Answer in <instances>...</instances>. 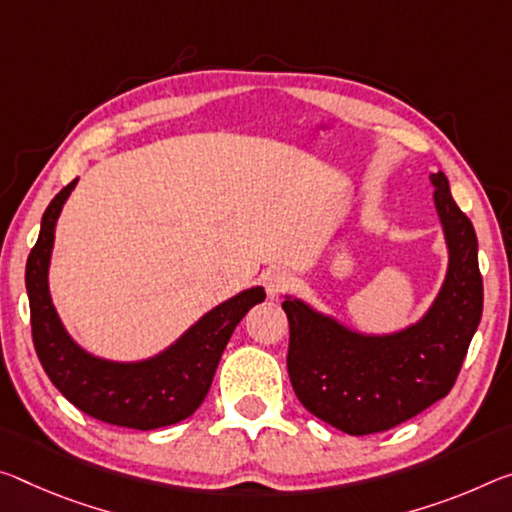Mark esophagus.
I'll list each match as a JSON object with an SVG mask.
<instances>
[{
	"label": "esophagus",
	"instance_id": "esophagus-1",
	"mask_svg": "<svg viewBox=\"0 0 512 512\" xmlns=\"http://www.w3.org/2000/svg\"><path fill=\"white\" fill-rule=\"evenodd\" d=\"M291 282H294V278L287 271H280V269H273V271H266L262 275V285L266 289V294H269L271 298L280 296L282 291H287L291 287Z\"/></svg>",
	"mask_w": 512,
	"mask_h": 512
}]
</instances>
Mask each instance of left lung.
Instances as JSON below:
<instances>
[{
    "mask_svg": "<svg viewBox=\"0 0 512 512\" xmlns=\"http://www.w3.org/2000/svg\"><path fill=\"white\" fill-rule=\"evenodd\" d=\"M428 180L449 262L440 291L415 323L369 332L298 296L285 294L282 303L289 319L287 369L298 401L348 435L389 431L444 399L481 323L474 225L453 200L442 170Z\"/></svg>",
    "mask_w": 512,
    "mask_h": 512,
    "instance_id": "left-lung-1",
    "label": "left lung"
}]
</instances>
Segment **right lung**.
<instances>
[{"instance_id": "right-lung-1", "label": "right lung", "mask_w": 512, "mask_h": 512, "mask_svg": "<svg viewBox=\"0 0 512 512\" xmlns=\"http://www.w3.org/2000/svg\"><path fill=\"white\" fill-rule=\"evenodd\" d=\"M77 182L79 177L45 209L38 241L27 259L24 285L38 360L54 387L86 415L136 431L177 424L205 401L234 328L250 307L266 298L264 287L243 289L218 303L150 358L127 362L86 351L63 326L50 294L56 221Z\"/></svg>"}]
</instances>
